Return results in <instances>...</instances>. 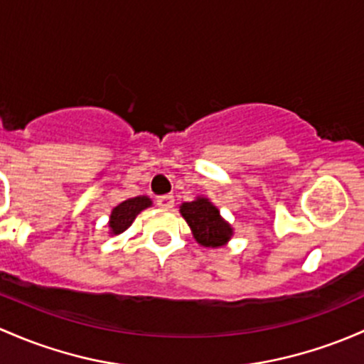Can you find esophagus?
Listing matches in <instances>:
<instances>
[{
  "instance_id": "obj_1",
  "label": "esophagus",
  "mask_w": 364,
  "mask_h": 364,
  "mask_svg": "<svg viewBox=\"0 0 364 364\" xmlns=\"http://www.w3.org/2000/svg\"><path fill=\"white\" fill-rule=\"evenodd\" d=\"M156 205L162 209H172L174 208V197L172 195H162V197L156 198Z\"/></svg>"
}]
</instances>
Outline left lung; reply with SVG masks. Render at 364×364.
Masks as SVG:
<instances>
[{"mask_svg":"<svg viewBox=\"0 0 364 364\" xmlns=\"http://www.w3.org/2000/svg\"><path fill=\"white\" fill-rule=\"evenodd\" d=\"M179 213L185 218L188 227L200 246L220 247L230 240L233 228L221 218L216 205L209 198L197 197L192 202H183Z\"/></svg>","mask_w":364,"mask_h":364,"instance_id":"left-lung-1","label":"left lung"}]
</instances>
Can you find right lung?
<instances>
[{
  "label": "right lung",
  "instance_id": "right-lung-1",
  "mask_svg": "<svg viewBox=\"0 0 364 364\" xmlns=\"http://www.w3.org/2000/svg\"><path fill=\"white\" fill-rule=\"evenodd\" d=\"M151 200L146 195H139V197L127 198L122 204H118L117 208H113L112 216H109V233L112 235H118V233L125 232L132 225V221L136 220V216L141 211H144L146 208H150Z\"/></svg>",
  "mask_w": 364,
  "mask_h": 364
}]
</instances>
